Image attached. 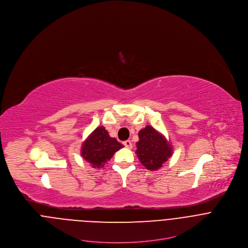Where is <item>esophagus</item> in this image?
Returning a JSON list of instances; mask_svg holds the SVG:
<instances>
[{"instance_id": "obj_1", "label": "esophagus", "mask_w": 248, "mask_h": 248, "mask_svg": "<svg viewBox=\"0 0 248 248\" xmlns=\"http://www.w3.org/2000/svg\"><path fill=\"white\" fill-rule=\"evenodd\" d=\"M123 144L128 149H132L133 148V144H132V142L130 141V140H126V141L123 142Z\"/></svg>"}]
</instances>
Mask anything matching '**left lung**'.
<instances>
[{
    "label": "left lung",
    "mask_w": 248,
    "mask_h": 248,
    "mask_svg": "<svg viewBox=\"0 0 248 248\" xmlns=\"http://www.w3.org/2000/svg\"><path fill=\"white\" fill-rule=\"evenodd\" d=\"M139 138L136 154L142 165L148 170H159L172 156V145L164 136L149 125L140 131Z\"/></svg>",
    "instance_id": "obj_1"
}]
</instances>
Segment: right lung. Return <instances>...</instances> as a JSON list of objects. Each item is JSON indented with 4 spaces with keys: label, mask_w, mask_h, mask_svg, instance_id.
Masks as SVG:
<instances>
[{
    "label": "right lung",
    "mask_w": 248,
    "mask_h": 248,
    "mask_svg": "<svg viewBox=\"0 0 248 248\" xmlns=\"http://www.w3.org/2000/svg\"><path fill=\"white\" fill-rule=\"evenodd\" d=\"M124 146L108 136L105 127H97L84 141L81 155L93 168H100L111 158L115 152Z\"/></svg>",
    "instance_id": "obj_1"
}]
</instances>
